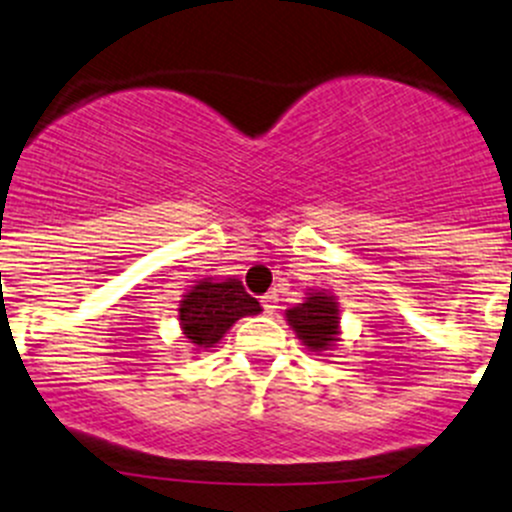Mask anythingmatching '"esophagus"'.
<instances>
[{
	"label": "esophagus",
	"instance_id": "esophagus-1",
	"mask_svg": "<svg viewBox=\"0 0 512 512\" xmlns=\"http://www.w3.org/2000/svg\"><path fill=\"white\" fill-rule=\"evenodd\" d=\"M262 307H265V312L267 314H272V312H277V292H267V294H262Z\"/></svg>",
	"mask_w": 512,
	"mask_h": 512
}]
</instances>
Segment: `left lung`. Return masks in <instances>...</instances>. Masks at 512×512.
Returning <instances> with one entry per match:
<instances>
[{"mask_svg":"<svg viewBox=\"0 0 512 512\" xmlns=\"http://www.w3.org/2000/svg\"><path fill=\"white\" fill-rule=\"evenodd\" d=\"M287 322L312 352H327L339 334V304L329 292H309L302 304L287 309Z\"/></svg>","mask_w":512,"mask_h":512,"instance_id":"left-lung-1","label":"left lung"}]
</instances>
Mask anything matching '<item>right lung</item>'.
<instances>
[{
    "mask_svg": "<svg viewBox=\"0 0 512 512\" xmlns=\"http://www.w3.org/2000/svg\"><path fill=\"white\" fill-rule=\"evenodd\" d=\"M178 312L185 339L193 347L208 349L225 337L237 319L262 309L260 302L245 292L240 280L227 277L223 282L200 280L188 294H183Z\"/></svg>",
    "mask_w": 512,
    "mask_h": 512,
    "instance_id": "1",
    "label": "right lung"
}]
</instances>
